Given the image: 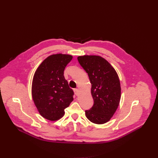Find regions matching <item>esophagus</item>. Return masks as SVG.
<instances>
[{"mask_svg":"<svg viewBox=\"0 0 158 158\" xmlns=\"http://www.w3.org/2000/svg\"><path fill=\"white\" fill-rule=\"evenodd\" d=\"M73 91H74V93H75V94H76V95H79V89L76 88V89H73Z\"/></svg>","mask_w":158,"mask_h":158,"instance_id":"1","label":"esophagus"}]
</instances>
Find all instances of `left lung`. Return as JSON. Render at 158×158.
I'll list each match as a JSON object with an SVG mask.
<instances>
[{
  "instance_id": "obj_1",
  "label": "left lung",
  "mask_w": 158,
  "mask_h": 158,
  "mask_svg": "<svg viewBox=\"0 0 158 158\" xmlns=\"http://www.w3.org/2000/svg\"><path fill=\"white\" fill-rule=\"evenodd\" d=\"M92 84L94 106L85 111L87 118L97 124L108 122L117 111L121 97L120 80L117 72L104 58L85 55L77 57Z\"/></svg>"
}]
</instances>
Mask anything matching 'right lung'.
Listing matches in <instances>:
<instances>
[{"mask_svg": "<svg viewBox=\"0 0 158 158\" xmlns=\"http://www.w3.org/2000/svg\"><path fill=\"white\" fill-rule=\"evenodd\" d=\"M69 54L49 56L36 70L32 83V97L42 117L56 121L64 114L73 101V92L64 77L66 66L72 60Z\"/></svg>", "mask_w": 158, "mask_h": 158, "instance_id": "obj_1", "label": "right lung"}]
</instances>
